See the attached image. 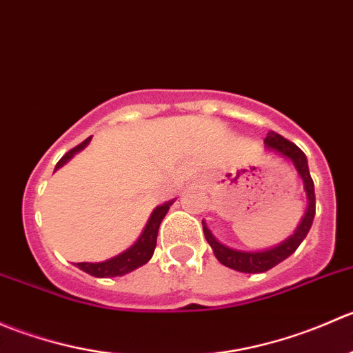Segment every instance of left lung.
I'll return each instance as SVG.
<instances>
[{"label": "left lung", "instance_id": "left-lung-1", "mask_svg": "<svg viewBox=\"0 0 353 353\" xmlns=\"http://www.w3.org/2000/svg\"><path fill=\"white\" fill-rule=\"evenodd\" d=\"M265 147L268 148V150H273L279 155L285 157V159H288L294 163L299 176L304 181V190L305 194H307V210H305V215L302 216V222L299 223L294 236L288 237V239L283 241L282 244L275 245V248L265 249V251H239V249H232L229 248V245H223L213 237V234L210 232L205 220H203V232H205L208 244L212 245L215 258L219 259L223 266L236 270V272L263 273L272 270L273 266H276L279 263H282L283 259H287L288 256L292 254V252H295V249H297L302 241L305 239L316 215L314 183H312L311 174H309L307 159H305L304 152H302L297 145L288 141L287 138H283L282 134L275 133V131H270L268 137L265 138Z\"/></svg>", "mask_w": 353, "mask_h": 353}]
</instances>
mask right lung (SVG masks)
Here are the masks:
<instances>
[{
    "mask_svg": "<svg viewBox=\"0 0 353 353\" xmlns=\"http://www.w3.org/2000/svg\"><path fill=\"white\" fill-rule=\"evenodd\" d=\"M90 140H92V137H88L87 140L81 141L80 145H77V147L71 148L70 152H66V155H63L61 160L56 163L54 170H58L59 167L65 165L68 160H70L74 154H78L80 150H83V148L90 143ZM170 205H172V201H167V203H163V205L157 206V208L154 210V213L150 215V220H148L147 227H145V230L141 232L140 239L131 245L130 249H126V251L121 252V254L108 259V261L77 263L78 268L83 270V272L88 273V275L97 276V279H109V276H123V275H126V273H130V272H133V270L143 266L145 263L152 258V254H154L160 222L163 220L165 213L169 212Z\"/></svg>",
    "mask_w": 353,
    "mask_h": 353,
    "instance_id": "obj_1",
    "label": "right lung"
}]
</instances>
